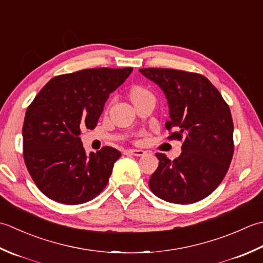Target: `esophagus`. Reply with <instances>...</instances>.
I'll list each match as a JSON object with an SVG mask.
<instances>
[{
  "mask_svg": "<svg viewBox=\"0 0 263 263\" xmlns=\"http://www.w3.org/2000/svg\"><path fill=\"white\" fill-rule=\"evenodd\" d=\"M126 153H128V154H132V155H135V157H142V155L145 154V151H143V149L130 148V149H127Z\"/></svg>",
  "mask_w": 263,
  "mask_h": 263,
  "instance_id": "1",
  "label": "esophagus"
}]
</instances>
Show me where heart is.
Wrapping results in <instances>:
<instances>
[{
  "label": "heart",
  "instance_id": "1",
  "mask_svg": "<svg viewBox=\"0 0 263 263\" xmlns=\"http://www.w3.org/2000/svg\"><path fill=\"white\" fill-rule=\"evenodd\" d=\"M147 94H149V93L147 92V90H146L145 88H143V87H139V86H137V87H134V88L132 89V92H130L132 100L136 99V98H139V96L147 95Z\"/></svg>",
  "mask_w": 263,
  "mask_h": 263
}]
</instances>
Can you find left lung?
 I'll use <instances>...</instances> for the list:
<instances>
[{
    "label": "left lung",
    "instance_id": "left-lung-1",
    "mask_svg": "<svg viewBox=\"0 0 263 263\" xmlns=\"http://www.w3.org/2000/svg\"><path fill=\"white\" fill-rule=\"evenodd\" d=\"M139 71L163 90L169 106V139H183L175 160L157 153L149 190L161 200L190 204L209 196L226 176L234 154V124L219 90L200 73L165 68Z\"/></svg>",
    "mask_w": 263,
    "mask_h": 263
}]
</instances>
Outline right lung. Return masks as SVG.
Masks as SVG:
<instances>
[{
  "instance_id": "obj_1",
  "label": "right lung",
  "mask_w": 263,
  "mask_h": 263,
  "mask_svg": "<svg viewBox=\"0 0 263 263\" xmlns=\"http://www.w3.org/2000/svg\"><path fill=\"white\" fill-rule=\"evenodd\" d=\"M133 68L85 69L52 78L27 109L23 127L26 167L43 194L82 204L104 190L121 153L104 146L85 152L79 135L94 129L104 103Z\"/></svg>"
}]
</instances>
